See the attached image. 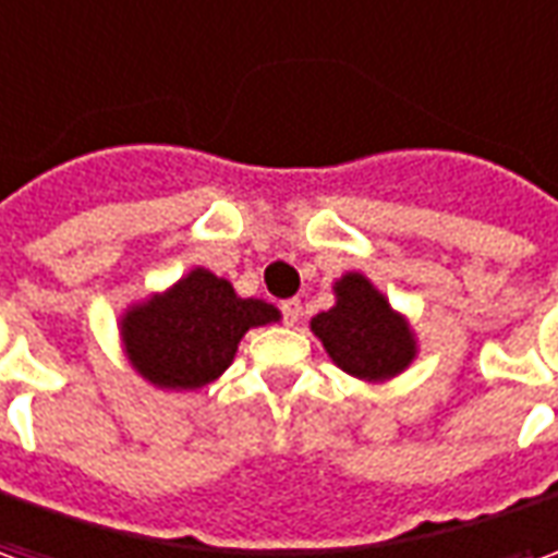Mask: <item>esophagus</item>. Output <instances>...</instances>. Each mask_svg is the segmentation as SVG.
I'll list each match as a JSON object with an SVG mask.
<instances>
[{"label":"esophagus","instance_id":"obj_1","mask_svg":"<svg viewBox=\"0 0 558 558\" xmlns=\"http://www.w3.org/2000/svg\"><path fill=\"white\" fill-rule=\"evenodd\" d=\"M280 311H283V323H287V326H295V323L302 319V302H299V299H287V302L280 305Z\"/></svg>","mask_w":558,"mask_h":558}]
</instances>
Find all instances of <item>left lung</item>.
Wrapping results in <instances>:
<instances>
[{
	"mask_svg": "<svg viewBox=\"0 0 558 558\" xmlns=\"http://www.w3.org/2000/svg\"><path fill=\"white\" fill-rule=\"evenodd\" d=\"M332 292L335 305L311 317V332L329 360L365 384H384L408 372L420 353L411 319L389 305L362 271H344Z\"/></svg>",
	"mask_w": 558,
	"mask_h": 558,
	"instance_id": "obj_1",
	"label": "left lung"
}]
</instances>
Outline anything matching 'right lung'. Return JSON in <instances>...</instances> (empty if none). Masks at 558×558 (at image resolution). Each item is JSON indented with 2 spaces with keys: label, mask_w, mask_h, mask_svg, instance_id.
<instances>
[{
  "label": "right lung",
  "mask_w": 558,
  "mask_h": 558,
  "mask_svg": "<svg viewBox=\"0 0 558 558\" xmlns=\"http://www.w3.org/2000/svg\"><path fill=\"white\" fill-rule=\"evenodd\" d=\"M266 299H241L226 278L193 266L171 287L132 302L117 319L135 374L162 392H193L232 365L244 335L278 323Z\"/></svg>",
  "instance_id": "add662e5"
}]
</instances>
